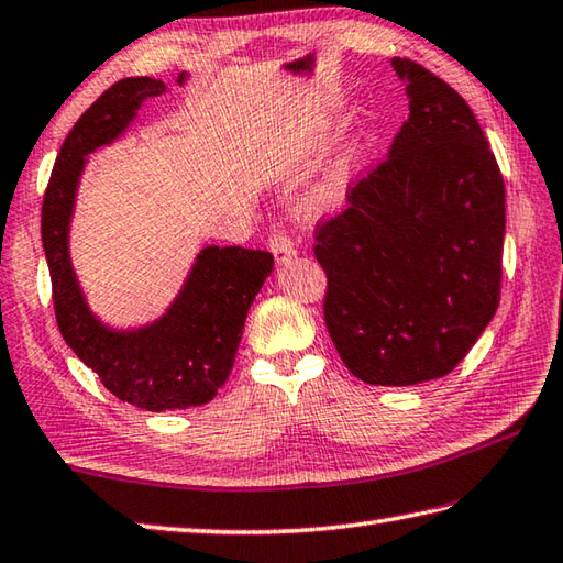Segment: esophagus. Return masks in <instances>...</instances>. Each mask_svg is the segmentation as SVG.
Returning <instances> with one entry per match:
<instances>
[{"label": "esophagus", "instance_id": "esophagus-1", "mask_svg": "<svg viewBox=\"0 0 563 563\" xmlns=\"http://www.w3.org/2000/svg\"><path fill=\"white\" fill-rule=\"evenodd\" d=\"M268 246H271V251H273V255H275V261H278V263L290 261L292 255L298 253V249H295L292 239L285 236V233H271Z\"/></svg>", "mask_w": 563, "mask_h": 563}]
</instances>
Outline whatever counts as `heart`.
<instances>
[{
  "instance_id": "obj_1",
  "label": "heart",
  "mask_w": 563,
  "mask_h": 563,
  "mask_svg": "<svg viewBox=\"0 0 563 563\" xmlns=\"http://www.w3.org/2000/svg\"><path fill=\"white\" fill-rule=\"evenodd\" d=\"M346 179H350V165H340V167L332 172V177L327 179L324 189H322V197L327 201L340 199L342 194H344V189H346Z\"/></svg>"
}]
</instances>
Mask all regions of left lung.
<instances>
[{
    "mask_svg": "<svg viewBox=\"0 0 563 563\" xmlns=\"http://www.w3.org/2000/svg\"><path fill=\"white\" fill-rule=\"evenodd\" d=\"M408 120L388 155L314 227L324 324L372 386L451 374L495 317L505 181L465 98L411 58L391 60Z\"/></svg>",
    "mask_w": 563,
    "mask_h": 563,
    "instance_id": "1",
    "label": "left lung"
}]
</instances>
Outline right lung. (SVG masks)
Returning <instances> with one entry per match:
<instances>
[{
  "label": "right lung",
  "mask_w": 563,
  "mask_h": 563,
  "mask_svg": "<svg viewBox=\"0 0 563 563\" xmlns=\"http://www.w3.org/2000/svg\"><path fill=\"white\" fill-rule=\"evenodd\" d=\"M159 93H165L162 80L122 78L78 118L51 172L41 241L58 330L78 360L120 401L145 411H177L209 404L227 384L251 302L273 271V255L241 246L203 249L167 314L135 332H112L90 314L68 258L78 177L86 155L115 140L142 100Z\"/></svg>",
  "instance_id": "1"
}]
</instances>
